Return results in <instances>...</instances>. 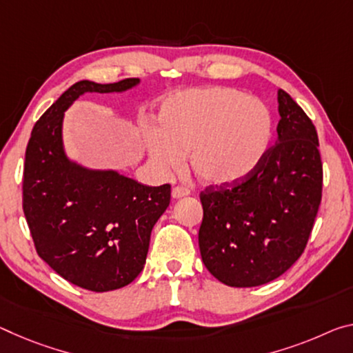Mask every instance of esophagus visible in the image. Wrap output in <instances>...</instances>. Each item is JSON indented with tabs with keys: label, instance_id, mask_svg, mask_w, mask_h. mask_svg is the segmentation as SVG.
Wrapping results in <instances>:
<instances>
[{
	"label": "esophagus",
	"instance_id": "34e87169",
	"mask_svg": "<svg viewBox=\"0 0 353 353\" xmlns=\"http://www.w3.org/2000/svg\"><path fill=\"white\" fill-rule=\"evenodd\" d=\"M171 194H172V198H174V199H181V198L188 196L190 192H188L187 188H183V187H174V188H172Z\"/></svg>",
	"mask_w": 353,
	"mask_h": 353
}]
</instances>
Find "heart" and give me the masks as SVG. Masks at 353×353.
<instances>
[{
  "label": "heart",
  "instance_id": "heart-1",
  "mask_svg": "<svg viewBox=\"0 0 353 353\" xmlns=\"http://www.w3.org/2000/svg\"><path fill=\"white\" fill-rule=\"evenodd\" d=\"M159 127L143 130L149 159L160 172L182 165L188 152L193 174L205 185L242 182L264 160L273 121L264 102L229 88H196L161 102Z\"/></svg>",
  "mask_w": 353,
  "mask_h": 353
}]
</instances>
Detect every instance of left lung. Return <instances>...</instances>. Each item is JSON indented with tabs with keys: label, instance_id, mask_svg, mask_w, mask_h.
<instances>
[{
	"label": "left lung",
	"instance_id": "1",
	"mask_svg": "<svg viewBox=\"0 0 353 353\" xmlns=\"http://www.w3.org/2000/svg\"><path fill=\"white\" fill-rule=\"evenodd\" d=\"M278 113V138L261 165L242 182L201 193V257L207 270L231 288L261 286L292 267L321 204L316 127L283 89Z\"/></svg>",
	"mask_w": 353,
	"mask_h": 353
}]
</instances>
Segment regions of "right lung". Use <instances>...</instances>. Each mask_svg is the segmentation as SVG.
I'll return each mask as SVG.
<instances>
[{
  "label": "right lung",
  "mask_w": 353,
  "mask_h": 353,
  "mask_svg": "<svg viewBox=\"0 0 353 353\" xmlns=\"http://www.w3.org/2000/svg\"><path fill=\"white\" fill-rule=\"evenodd\" d=\"M138 85L139 78L75 83L36 122L26 148L23 212L37 254L67 281L94 292L121 289L139 275L171 185L149 187L70 159L64 113L86 92L122 94Z\"/></svg>",
  "instance_id": "add662e5"
}]
</instances>
